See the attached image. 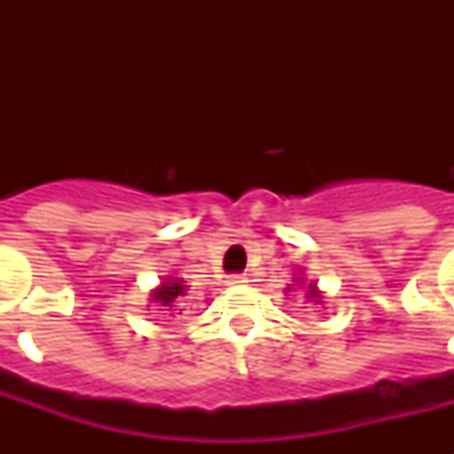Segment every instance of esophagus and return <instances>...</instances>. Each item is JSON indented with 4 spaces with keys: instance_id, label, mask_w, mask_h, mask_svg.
<instances>
[{
    "instance_id": "1",
    "label": "esophagus",
    "mask_w": 454,
    "mask_h": 454,
    "mask_svg": "<svg viewBox=\"0 0 454 454\" xmlns=\"http://www.w3.org/2000/svg\"><path fill=\"white\" fill-rule=\"evenodd\" d=\"M240 283H247L245 273H233V276H228V285H240Z\"/></svg>"
}]
</instances>
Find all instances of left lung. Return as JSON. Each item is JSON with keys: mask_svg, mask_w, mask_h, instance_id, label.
<instances>
[{"mask_svg": "<svg viewBox=\"0 0 454 454\" xmlns=\"http://www.w3.org/2000/svg\"><path fill=\"white\" fill-rule=\"evenodd\" d=\"M310 297L320 299V297H317V292H316V287H313V285H310Z\"/></svg>", "mask_w": 454, "mask_h": 454, "instance_id": "left-lung-1", "label": "left lung"}]
</instances>
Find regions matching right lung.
Returning <instances> with one entry per match:
<instances>
[{
  "label": "right lung",
  "mask_w": 454,
  "mask_h": 454,
  "mask_svg": "<svg viewBox=\"0 0 454 454\" xmlns=\"http://www.w3.org/2000/svg\"><path fill=\"white\" fill-rule=\"evenodd\" d=\"M184 292H185L184 280L174 278V280H169V283H162V287H160V290L153 292V299L162 303V306H171V301L181 297Z\"/></svg>",
  "instance_id": "obj_1"
}]
</instances>
